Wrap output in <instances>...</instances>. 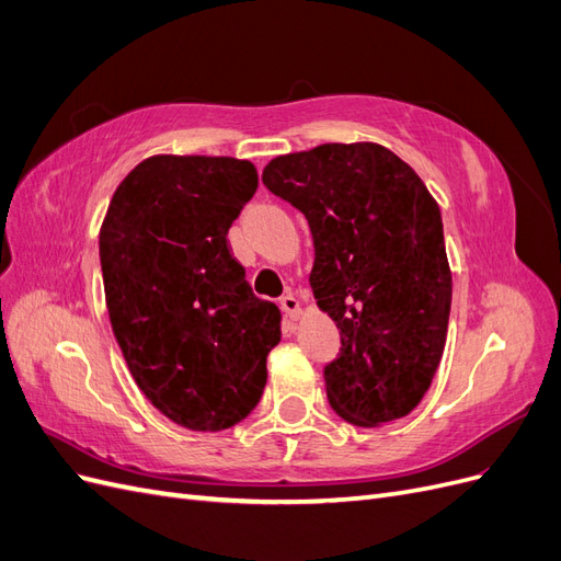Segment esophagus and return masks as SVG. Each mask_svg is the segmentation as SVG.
Instances as JSON below:
<instances>
[{
    "mask_svg": "<svg viewBox=\"0 0 561 561\" xmlns=\"http://www.w3.org/2000/svg\"><path fill=\"white\" fill-rule=\"evenodd\" d=\"M280 309L285 311V316L290 320H297L301 316V307H299V301L293 293H287V295L280 297Z\"/></svg>",
    "mask_w": 561,
    "mask_h": 561,
    "instance_id": "34e87169",
    "label": "esophagus"
}]
</instances>
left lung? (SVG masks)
I'll list each match as a JSON object with an SVG mask.
<instances>
[{"label":"left lung","mask_w":561,"mask_h":561,"mask_svg":"<svg viewBox=\"0 0 561 561\" xmlns=\"http://www.w3.org/2000/svg\"><path fill=\"white\" fill-rule=\"evenodd\" d=\"M262 182L309 219V280L342 334L325 365L332 410L363 428L407 416L431 388L451 309L443 217L426 184L377 142L276 157Z\"/></svg>","instance_id":"obj_1"}]
</instances>
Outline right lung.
I'll return each mask as SVG.
<instances>
[{
    "label": "right lung",
    "mask_w": 561,
    "mask_h": 561,
    "mask_svg": "<svg viewBox=\"0 0 561 561\" xmlns=\"http://www.w3.org/2000/svg\"><path fill=\"white\" fill-rule=\"evenodd\" d=\"M231 157L159 154L116 186L100 227L110 322L135 383L190 431L236 426L257 407L276 304L254 297L227 233L257 192Z\"/></svg>",
    "instance_id": "obj_1"
}]
</instances>
